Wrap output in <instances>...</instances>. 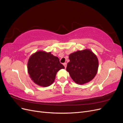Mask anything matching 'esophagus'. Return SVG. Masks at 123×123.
I'll return each instance as SVG.
<instances>
[{
  "instance_id": "34e87169",
  "label": "esophagus",
  "mask_w": 123,
  "mask_h": 123,
  "mask_svg": "<svg viewBox=\"0 0 123 123\" xmlns=\"http://www.w3.org/2000/svg\"><path fill=\"white\" fill-rule=\"evenodd\" d=\"M63 65H64V66H65V68H66V67H67V63H64V64H63Z\"/></svg>"
}]
</instances>
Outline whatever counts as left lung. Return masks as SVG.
Returning <instances> with one entry per match:
<instances>
[{"label":"left lung","instance_id":"1","mask_svg":"<svg viewBox=\"0 0 123 123\" xmlns=\"http://www.w3.org/2000/svg\"><path fill=\"white\" fill-rule=\"evenodd\" d=\"M66 70L76 84L84 85L94 79L98 73V60L91 50H78L70 54Z\"/></svg>","mask_w":123,"mask_h":123}]
</instances>
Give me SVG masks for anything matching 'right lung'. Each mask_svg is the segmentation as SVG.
Listing matches in <instances>:
<instances>
[{"instance_id":"right-lung-1","label":"right lung","mask_w":123,"mask_h":123,"mask_svg":"<svg viewBox=\"0 0 123 123\" xmlns=\"http://www.w3.org/2000/svg\"><path fill=\"white\" fill-rule=\"evenodd\" d=\"M28 72L31 80L39 86L46 87L52 84L57 72L65 67L51 52L39 50L32 54L28 62Z\"/></svg>"}]
</instances>
